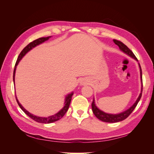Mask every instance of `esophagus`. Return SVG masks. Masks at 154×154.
Here are the masks:
<instances>
[{
  "mask_svg": "<svg viewBox=\"0 0 154 154\" xmlns=\"http://www.w3.org/2000/svg\"><path fill=\"white\" fill-rule=\"evenodd\" d=\"M81 83H82V85H83V84H85V82H82Z\"/></svg>",
  "mask_w": 154,
  "mask_h": 154,
  "instance_id": "1",
  "label": "esophagus"
}]
</instances>
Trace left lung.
Masks as SVG:
<instances>
[{"label":"left lung","instance_id":"8db88e82","mask_svg":"<svg viewBox=\"0 0 154 154\" xmlns=\"http://www.w3.org/2000/svg\"><path fill=\"white\" fill-rule=\"evenodd\" d=\"M114 42L117 45L118 47L119 48L120 50L123 51V53H126L127 54H128V56H130V57L133 58L134 59H135L137 61H138L137 58L136 57V56L134 55V54L133 53L132 51L130 50L127 45H125L123 42H122L121 41L117 40H114ZM139 68H140V74H141V84H142V87H141V92L139 94V97H137V99L136 100V101L134 103V105L130 107L128 109H127V110H125L122 113L119 114H108V113H105L104 112H103L102 110H100L95 105V102H94V99L93 100V101L92 103V110L93 113L96 116V117L99 119L100 120L102 121V122H107V123H116V122H122V121L125 119L127 118H128L129 115L132 112V111L134 110V109L136 108V106H137L138 102L140 100L141 96H142V91H143V80H142V71H141V66L140 64L139 63Z\"/></svg>","mask_w":154,"mask_h":154}]
</instances>
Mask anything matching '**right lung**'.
Wrapping results in <instances>:
<instances>
[{
    "instance_id": "obj_1",
    "label": "right lung",
    "mask_w": 154,
    "mask_h": 154,
    "mask_svg": "<svg viewBox=\"0 0 154 154\" xmlns=\"http://www.w3.org/2000/svg\"><path fill=\"white\" fill-rule=\"evenodd\" d=\"M51 36H48V37H42V38H40L36 39L34 41L31 42V43H29L28 45L23 49V50L21 51L19 56H18V57L17 58V60L16 62L15 63V69H14V71H13V82L15 83V71H16V68H17V66L18 65V63H19L20 60L24 57L25 54L29 52L30 50H31L32 48H34L35 47H36V45H38L40 44H42L43 42H44L45 41L48 40ZM73 95V92H71V94H69L67 96H66V99H65V103H64V106L63 108L60 110L58 113L55 114L53 116H48L47 118H43V117H39V116H36L35 115H33L31 114L30 112H29L28 111L26 110L24 107L22 106V105L19 103V101L17 100V96H16V100L17 103L19 105V106L20 107V109L24 112L25 114L26 115H27L29 116V118H31L32 119H33L35 122H38V123H53L54 122H57V121L61 119L63 116L65 115L67 112V111L69 109L70 103H71V101L72 99V96Z\"/></svg>"
}]
</instances>
